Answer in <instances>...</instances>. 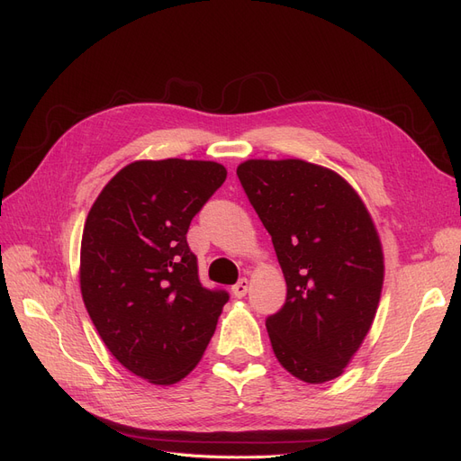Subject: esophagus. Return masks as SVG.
Segmentation results:
<instances>
[{
  "mask_svg": "<svg viewBox=\"0 0 461 461\" xmlns=\"http://www.w3.org/2000/svg\"><path fill=\"white\" fill-rule=\"evenodd\" d=\"M247 291H249V279H247V277H241V279L237 281V284L231 287V293H233L235 299H241V296L247 294Z\"/></svg>",
  "mask_w": 461,
  "mask_h": 461,
  "instance_id": "1",
  "label": "esophagus"
}]
</instances>
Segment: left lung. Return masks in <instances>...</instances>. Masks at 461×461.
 <instances>
[{
	"mask_svg": "<svg viewBox=\"0 0 461 461\" xmlns=\"http://www.w3.org/2000/svg\"><path fill=\"white\" fill-rule=\"evenodd\" d=\"M285 276L284 308L266 320L276 358L304 383L343 374L374 323L383 249L374 220L337 172L301 158L237 167Z\"/></svg>",
	"mask_w": 461,
	"mask_h": 461,
	"instance_id": "obj_1",
	"label": "left lung"
}]
</instances>
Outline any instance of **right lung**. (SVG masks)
<instances>
[{"mask_svg":"<svg viewBox=\"0 0 461 461\" xmlns=\"http://www.w3.org/2000/svg\"><path fill=\"white\" fill-rule=\"evenodd\" d=\"M226 176L212 160H136L87 212L86 310L114 358L153 384L182 381L199 364L230 299L201 285L185 237Z\"/></svg>","mask_w":461,"mask_h":461,"instance_id":"1","label":"right lung"}]
</instances>
